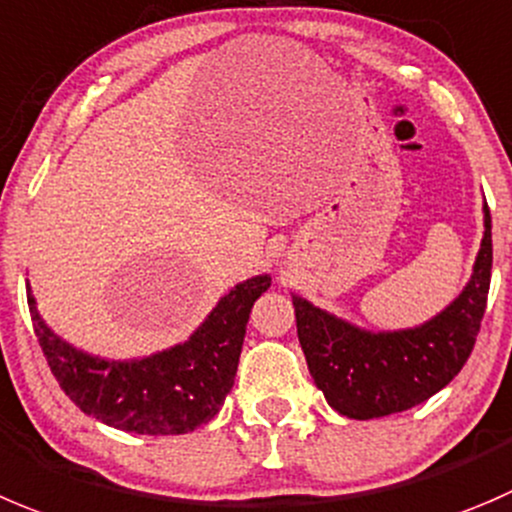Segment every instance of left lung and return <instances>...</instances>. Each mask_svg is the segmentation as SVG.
I'll list each match as a JSON object with an SVG mask.
<instances>
[{"instance_id":"1","label":"left lung","mask_w":512,"mask_h":512,"mask_svg":"<svg viewBox=\"0 0 512 512\" xmlns=\"http://www.w3.org/2000/svg\"><path fill=\"white\" fill-rule=\"evenodd\" d=\"M493 236L485 206V236L470 281L435 319L402 332H364L291 296L296 334L326 402L352 420L405 412L440 392L465 367L488 304Z\"/></svg>"}]
</instances>
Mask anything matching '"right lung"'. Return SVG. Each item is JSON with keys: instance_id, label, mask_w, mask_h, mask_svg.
Returning a JSON list of instances; mask_svg holds the SVG:
<instances>
[{"instance_id": "1", "label": "right lung", "mask_w": 512, "mask_h": 512, "mask_svg": "<svg viewBox=\"0 0 512 512\" xmlns=\"http://www.w3.org/2000/svg\"><path fill=\"white\" fill-rule=\"evenodd\" d=\"M271 276L228 291L191 339L145 359L110 362L70 347L42 321L27 291L34 334L52 374L85 415L138 435H186L208 425L236 379L253 301Z\"/></svg>"}]
</instances>
